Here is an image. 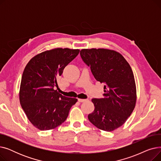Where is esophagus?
I'll list each match as a JSON object with an SVG mask.
<instances>
[{
  "label": "esophagus",
  "instance_id": "34e87169",
  "mask_svg": "<svg viewBox=\"0 0 161 161\" xmlns=\"http://www.w3.org/2000/svg\"><path fill=\"white\" fill-rule=\"evenodd\" d=\"M88 100L87 99H81V98H78V102L80 103H83V102H86V101Z\"/></svg>",
  "mask_w": 161,
  "mask_h": 161
}]
</instances>
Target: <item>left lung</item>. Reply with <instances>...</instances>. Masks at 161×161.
<instances>
[{"label": "left lung", "mask_w": 161, "mask_h": 161, "mask_svg": "<svg viewBox=\"0 0 161 161\" xmlns=\"http://www.w3.org/2000/svg\"><path fill=\"white\" fill-rule=\"evenodd\" d=\"M83 61L90 67L97 81L104 83V98H92L95 109L89 121L99 129L110 132L123 125L133 112L136 88L131 67L115 51L83 49Z\"/></svg>", "instance_id": "obj_1"}]
</instances>
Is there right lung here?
Returning <instances> with one entry per match:
<instances>
[{"mask_svg":"<svg viewBox=\"0 0 161 161\" xmlns=\"http://www.w3.org/2000/svg\"><path fill=\"white\" fill-rule=\"evenodd\" d=\"M79 49L56 48L32 58L23 71L19 91L21 106L29 120L41 130L61 125L77 102L58 93L57 80L79 54Z\"/></svg>","mask_w":161,"mask_h":161,"instance_id":"obj_1","label":"right lung"}]
</instances>
